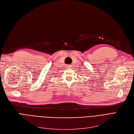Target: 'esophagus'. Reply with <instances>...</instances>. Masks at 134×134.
Returning a JSON list of instances; mask_svg holds the SVG:
<instances>
[{
	"instance_id": "esophagus-1",
	"label": "esophagus",
	"mask_w": 134,
	"mask_h": 134,
	"mask_svg": "<svg viewBox=\"0 0 134 134\" xmlns=\"http://www.w3.org/2000/svg\"><path fill=\"white\" fill-rule=\"evenodd\" d=\"M66 67H67L68 68H71L72 66H71V65H67Z\"/></svg>"
}]
</instances>
